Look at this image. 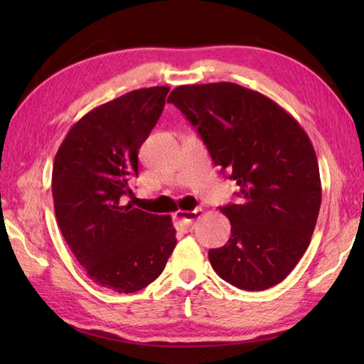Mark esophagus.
Masks as SVG:
<instances>
[{
    "mask_svg": "<svg viewBox=\"0 0 364 364\" xmlns=\"http://www.w3.org/2000/svg\"><path fill=\"white\" fill-rule=\"evenodd\" d=\"M200 215H202V210H200V208H197L194 211H176L173 214L176 230L183 231V233H189V231L196 228V222L200 219Z\"/></svg>",
    "mask_w": 364,
    "mask_h": 364,
    "instance_id": "34e87169",
    "label": "esophagus"
}]
</instances>
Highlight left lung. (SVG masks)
Here are the masks:
<instances>
[{
	"mask_svg": "<svg viewBox=\"0 0 364 364\" xmlns=\"http://www.w3.org/2000/svg\"><path fill=\"white\" fill-rule=\"evenodd\" d=\"M197 128L241 202L220 208L231 236L208 257L222 280L244 291L283 282L310 245L322 188L310 137L266 95L235 82L188 84L167 98Z\"/></svg>",
	"mask_w": 364,
	"mask_h": 364,
	"instance_id": "left-lung-1",
	"label": "left lung"
}]
</instances>
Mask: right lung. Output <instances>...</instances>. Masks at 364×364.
Masks as SVG:
<instances>
[{
  "instance_id": "1",
  "label": "right lung",
  "mask_w": 364,
  "mask_h": 364,
  "mask_svg": "<svg viewBox=\"0 0 364 364\" xmlns=\"http://www.w3.org/2000/svg\"><path fill=\"white\" fill-rule=\"evenodd\" d=\"M170 87L137 89L87 112L68 131L53 164L54 213L90 280L136 292L156 280L176 245L170 215L123 205L137 154Z\"/></svg>"
}]
</instances>
